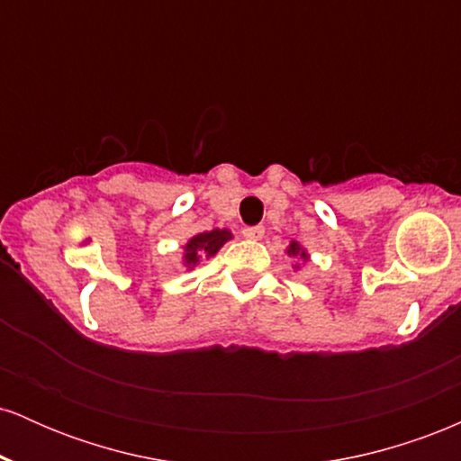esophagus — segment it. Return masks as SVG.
Masks as SVG:
<instances>
[{
    "mask_svg": "<svg viewBox=\"0 0 461 461\" xmlns=\"http://www.w3.org/2000/svg\"><path fill=\"white\" fill-rule=\"evenodd\" d=\"M242 236H245L247 240H260V238L264 236V227L262 225L245 227V230H242Z\"/></svg>",
    "mask_w": 461,
    "mask_h": 461,
    "instance_id": "esophagus-1",
    "label": "esophagus"
}]
</instances>
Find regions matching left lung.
I'll return each mask as SVG.
<instances>
[{"label":"left lung","mask_w":461,"mask_h":461,"mask_svg":"<svg viewBox=\"0 0 461 461\" xmlns=\"http://www.w3.org/2000/svg\"><path fill=\"white\" fill-rule=\"evenodd\" d=\"M285 253H288L290 258H299L301 262H308L310 260V256H308V251H305L303 247L299 245V242H290V247L285 249ZM294 268H299V264H294Z\"/></svg>","instance_id":"obj_1"}]
</instances>
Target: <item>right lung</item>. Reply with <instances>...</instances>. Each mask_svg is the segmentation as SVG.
Instances as JSON below:
<instances>
[{"label": "right lung", "instance_id": "obj_1", "mask_svg": "<svg viewBox=\"0 0 461 461\" xmlns=\"http://www.w3.org/2000/svg\"><path fill=\"white\" fill-rule=\"evenodd\" d=\"M227 240H231V231L230 230H210V231H201V234H194L190 240L184 245V256L182 262L188 271H193L194 267L201 260H208L219 253V249L225 245Z\"/></svg>", "mask_w": 461, "mask_h": 461}]
</instances>
